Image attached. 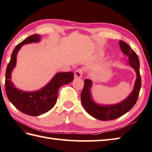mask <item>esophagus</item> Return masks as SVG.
<instances>
[{
	"instance_id": "esophagus-1",
	"label": "esophagus",
	"mask_w": 152,
	"mask_h": 152,
	"mask_svg": "<svg viewBox=\"0 0 152 152\" xmlns=\"http://www.w3.org/2000/svg\"><path fill=\"white\" fill-rule=\"evenodd\" d=\"M83 73H84V69L83 68H79L74 72V76H75V78H81Z\"/></svg>"
}]
</instances>
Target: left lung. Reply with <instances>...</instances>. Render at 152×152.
Returning a JSON list of instances; mask_svg holds the SVG:
<instances>
[{"mask_svg": "<svg viewBox=\"0 0 152 152\" xmlns=\"http://www.w3.org/2000/svg\"><path fill=\"white\" fill-rule=\"evenodd\" d=\"M119 45L123 53L129 57V63L134 68L137 74V78L136 80L134 90L131 94L125 100L117 105L111 106L98 105L91 100L90 91L92 84L91 81L89 79L84 80V88L81 94L82 105L88 114L101 121L116 119L129 111L137 102L141 88L142 80L140 74V61L138 56L129 46V45L124 41H120Z\"/></svg>", "mask_w": 152, "mask_h": 152, "instance_id": "8db88e82", "label": "left lung"}]
</instances>
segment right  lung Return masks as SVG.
I'll list each match as a JSON object with an SVG mask.
<instances>
[{
    "instance_id": "1",
    "label": "right lung",
    "mask_w": 152,
    "mask_h": 152,
    "mask_svg": "<svg viewBox=\"0 0 152 152\" xmlns=\"http://www.w3.org/2000/svg\"><path fill=\"white\" fill-rule=\"evenodd\" d=\"M40 37L37 34L32 35L17 45L6 70L5 91L9 101L19 111L30 116L42 115L51 109L57 100L59 88L72 82L74 75L72 72L57 73L45 87L34 92L23 91L15 88L10 79L12 70L16 66L17 53L23 45L37 42Z\"/></svg>"
}]
</instances>
